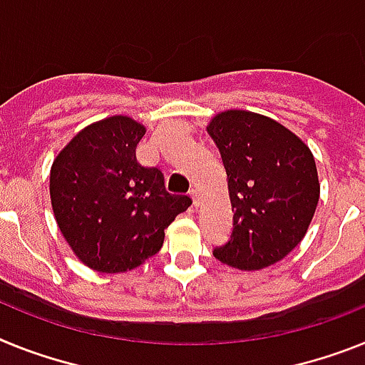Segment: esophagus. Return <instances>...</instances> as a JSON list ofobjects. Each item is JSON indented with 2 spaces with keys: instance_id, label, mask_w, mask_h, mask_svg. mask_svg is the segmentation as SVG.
Segmentation results:
<instances>
[{
  "instance_id": "1",
  "label": "esophagus",
  "mask_w": 365,
  "mask_h": 365,
  "mask_svg": "<svg viewBox=\"0 0 365 365\" xmlns=\"http://www.w3.org/2000/svg\"><path fill=\"white\" fill-rule=\"evenodd\" d=\"M190 197H192V201H194V205H195V207H197V205H199V195H197V190H194V188L190 190Z\"/></svg>"
}]
</instances>
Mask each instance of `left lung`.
<instances>
[{"instance_id": "8db88e82", "label": "left lung", "mask_w": 365, "mask_h": 365, "mask_svg": "<svg viewBox=\"0 0 365 365\" xmlns=\"http://www.w3.org/2000/svg\"><path fill=\"white\" fill-rule=\"evenodd\" d=\"M229 180L232 232L214 257L255 272L279 262L307 235L319 201L316 160L272 118L225 110L207 127Z\"/></svg>"}]
</instances>
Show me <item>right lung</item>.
I'll list each match as a JSON object with an SVG mask.
<instances>
[{"instance_id":"add662e5","label":"right lung","mask_w":365,"mask_h":365,"mask_svg":"<svg viewBox=\"0 0 365 365\" xmlns=\"http://www.w3.org/2000/svg\"><path fill=\"white\" fill-rule=\"evenodd\" d=\"M145 127L110 116L85 127L53 160L49 194L62 236L81 262L129 272L157 255L164 230L192 205L168 194L158 168L136 160Z\"/></svg>"}]
</instances>
